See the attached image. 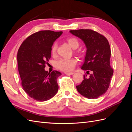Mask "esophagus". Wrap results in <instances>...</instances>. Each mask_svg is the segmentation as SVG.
I'll return each instance as SVG.
<instances>
[{
  "label": "esophagus",
  "instance_id": "34e87169",
  "mask_svg": "<svg viewBox=\"0 0 132 132\" xmlns=\"http://www.w3.org/2000/svg\"><path fill=\"white\" fill-rule=\"evenodd\" d=\"M64 74H66V75H71L74 74V72H65V73H64Z\"/></svg>",
  "mask_w": 132,
  "mask_h": 132
}]
</instances>
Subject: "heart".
Returning a JSON list of instances; mask_svg holds the SVG:
<instances>
[{
	"label": "heart",
	"mask_w": 132,
	"mask_h": 132,
	"mask_svg": "<svg viewBox=\"0 0 132 132\" xmlns=\"http://www.w3.org/2000/svg\"><path fill=\"white\" fill-rule=\"evenodd\" d=\"M70 47L73 49H76L79 46V41L78 39L74 37H68L67 39ZM58 47V43L57 42H54L51 47V54L55 55L57 52ZM77 53H79L80 52L77 51ZM77 60L74 58H61L58 59L55 63V66L60 70L63 71H70L73 70L74 67L77 64Z\"/></svg>",
	"instance_id": "1"
}]
</instances>
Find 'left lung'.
Here are the masks:
<instances>
[{"label":"left lung","mask_w":132,"mask_h":132,"mask_svg":"<svg viewBox=\"0 0 132 132\" xmlns=\"http://www.w3.org/2000/svg\"><path fill=\"white\" fill-rule=\"evenodd\" d=\"M70 32L85 43L87 48L85 62L81 69L87 71L89 77L77 86L78 91L89 99L97 98L109 89L113 70L110 65L111 48L104 36L91 29L70 30Z\"/></svg>","instance_id":"left-lung-1"}]
</instances>
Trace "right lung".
Instances as JSON below:
<instances>
[{
	"instance_id": "1",
	"label": "right lung",
	"mask_w": 132,
	"mask_h": 132,
	"mask_svg": "<svg viewBox=\"0 0 132 132\" xmlns=\"http://www.w3.org/2000/svg\"><path fill=\"white\" fill-rule=\"evenodd\" d=\"M62 31L42 30L23 41L18 52V65L21 85L26 93L38 101H45L57 94L59 71H45L51 56V47Z\"/></svg>"
}]
</instances>
